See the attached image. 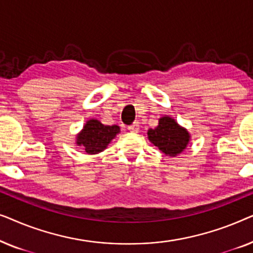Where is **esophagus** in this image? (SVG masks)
Segmentation results:
<instances>
[{"label":"esophagus","instance_id":"34e87169","mask_svg":"<svg viewBox=\"0 0 253 253\" xmlns=\"http://www.w3.org/2000/svg\"><path fill=\"white\" fill-rule=\"evenodd\" d=\"M127 130L132 133H138L139 132V126H138V123H133V124H131V126H127Z\"/></svg>","mask_w":253,"mask_h":253}]
</instances>
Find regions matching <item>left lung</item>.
<instances>
[{"mask_svg":"<svg viewBox=\"0 0 253 253\" xmlns=\"http://www.w3.org/2000/svg\"><path fill=\"white\" fill-rule=\"evenodd\" d=\"M148 139L169 157H175L185 150L190 140V134L179 126L175 120L165 116L159 121L155 129L148 130Z\"/></svg>","mask_w":253,"mask_h":253,"instance_id":"obj_1","label":"left lung"}]
</instances>
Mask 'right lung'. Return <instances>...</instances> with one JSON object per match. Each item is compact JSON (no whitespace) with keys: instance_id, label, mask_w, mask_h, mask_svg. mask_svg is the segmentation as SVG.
<instances>
[{"instance_id":"obj_1","label":"right lung","mask_w":253,"mask_h":253,"mask_svg":"<svg viewBox=\"0 0 253 253\" xmlns=\"http://www.w3.org/2000/svg\"><path fill=\"white\" fill-rule=\"evenodd\" d=\"M120 132V126H103L98 120H89L77 137L78 146H83L88 154H96L105 150L113 138Z\"/></svg>"}]
</instances>
